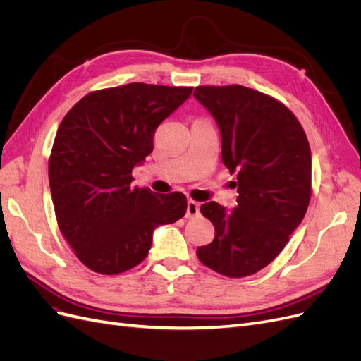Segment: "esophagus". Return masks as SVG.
I'll list each match as a JSON object with an SVG mask.
<instances>
[{
	"label": "esophagus",
	"instance_id": "1",
	"mask_svg": "<svg viewBox=\"0 0 361 361\" xmlns=\"http://www.w3.org/2000/svg\"><path fill=\"white\" fill-rule=\"evenodd\" d=\"M200 214V204L194 200H188L187 203V218H192V216H197Z\"/></svg>",
	"mask_w": 361,
	"mask_h": 361
}]
</instances>
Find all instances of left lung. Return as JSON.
Returning <instances> with one entry per match:
<instances>
[{
	"instance_id": "1",
	"label": "left lung",
	"mask_w": 361,
	"mask_h": 361,
	"mask_svg": "<svg viewBox=\"0 0 361 361\" xmlns=\"http://www.w3.org/2000/svg\"><path fill=\"white\" fill-rule=\"evenodd\" d=\"M194 97L215 118L221 159L238 173L239 194L231 211L216 202L200 206L215 238L197 248V256L218 274L251 276L279 256L307 211L309 141L290 110L248 87H195Z\"/></svg>"
}]
</instances>
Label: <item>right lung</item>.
<instances>
[{"label": "right lung", "instance_id": "1", "mask_svg": "<svg viewBox=\"0 0 361 361\" xmlns=\"http://www.w3.org/2000/svg\"><path fill=\"white\" fill-rule=\"evenodd\" d=\"M192 87L143 82L84 96L59 126L48 164L59 227L82 264L113 276L137 267L154 231L187 212L182 192L133 185V170L154 150L155 129Z\"/></svg>", "mask_w": 361, "mask_h": 361}]
</instances>
